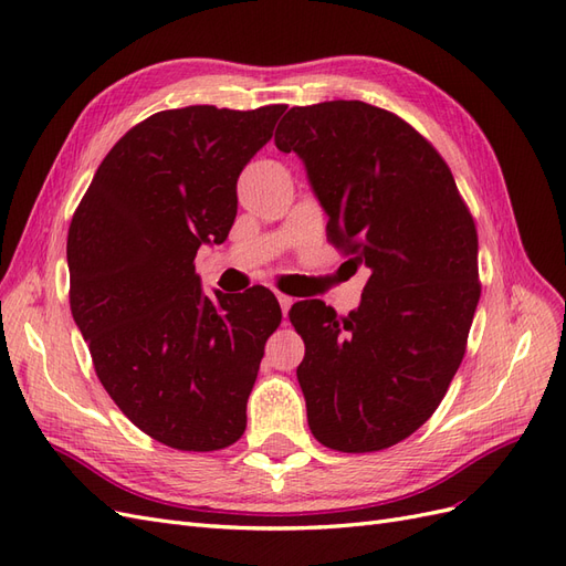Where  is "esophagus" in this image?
I'll return each mask as SVG.
<instances>
[{
    "instance_id": "obj_1",
    "label": "esophagus",
    "mask_w": 566,
    "mask_h": 566,
    "mask_svg": "<svg viewBox=\"0 0 566 566\" xmlns=\"http://www.w3.org/2000/svg\"><path fill=\"white\" fill-rule=\"evenodd\" d=\"M279 304H281V312H283V314H287V312H290V306H293V297L279 295Z\"/></svg>"
}]
</instances>
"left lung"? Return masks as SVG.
I'll return each mask as SVG.
<instances>
[{"label": "left lung", "instance_id": "1", "mask_svg": "<svg viewBox=\"0 0 566 566\" xmlns=\"http://www.w3.org/2000/svg\"><path fill=\"white\" fill-rule=\"evenodd\" d=\"M276 148L297 153L331 243L368 269L358 310L295 302L297 380L323 447L368 453L413 434L462 361L479 302L476 229L449 165L364 101L290 108Z\"/></svg>", "mask_w": 566, "mask_h": 566}]
</instances>
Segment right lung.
<instances>
[{
  "label": "right lung",
  "mask_w": 566,
  "mask_h": 566,
  "mask_svg": "<svg viewBox=\"0 0 566 566\" xmlns=\"http://www.w3.org/2000/svg\"><path fill=\"white\" fill-rule=\"evenodd\" d=\"M285 108L150 115L98 165L67 229L71 312L98 380L165 447L219 451L245 432L281 306L262 285L205 295L196 254L227 241L238 177Z\"/></svg>",
  "instance_id": "1"
}]
</instances>
